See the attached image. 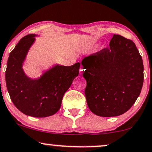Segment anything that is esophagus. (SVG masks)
<instances>
[{
    "instance_id": "esophagus-1",
    "label": "esophagus",
    "mask_w": 152,
    "mask_h": 152,
    "mask_svg": "<svg viewBox=\"0 0 152 152\" xmlns=\"http://www.w3.org/2000/svg\"><path fill=\"white\" fill-rule=\"evenodd\" d=\"M84 71H85V69H84L82 66H81V68H80L79 74H83V73L84 72Z\"/></svg>"
}]
</instances>
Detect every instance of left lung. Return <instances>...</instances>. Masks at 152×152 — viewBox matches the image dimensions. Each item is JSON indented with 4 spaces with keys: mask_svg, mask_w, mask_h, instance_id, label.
I'll use <instances>...</instances> for the list:
<instances>
[{
    "mask_svg": "<svg viewBox=\"0 0 152 152\" xmlns=\"http://www.w3.org/2000/svg\"><path fill=\"white\" fill-rule=\"evenodd\" d=\"M109 45L81 61L88 106L100 117L127 112L140 96L144 81L143 61L135 44L114 34Z\"/></svg>",
    "mask_w": 152,
    "mask_h": 152,
    "instance_id": "left-lung-1",
    "label": "left lung"
}]
</instances>
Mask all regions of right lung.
I'll use <instances>...</instances> for the list:
<instances>
[{"instance_id": "1", "label": "right lung", "mask_w": 152, "mask_h": 152, "mask_svg": "<svg viewBox=\"0 0 152 152\" xmlns=\"http://www.w3.org/2000/svg\"><path fill=\"white\" fill-rule=\"evenodd\" d=\"M37 36L24 37L10 53L5 81L10 99L20 112L34 118H45L59 110L65 92L78 76L80 63L69 66L56 64L37 78L27 76L23 66Z\"/></svg>"}]
</instances>
